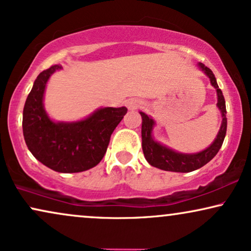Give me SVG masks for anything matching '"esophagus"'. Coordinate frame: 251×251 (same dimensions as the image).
<instances>
[{"instance_id":"obj_1","label":"esophagus","mask_w":251,"mask_h":251,"mask_svg":"<svg viewBox=\"0 0 251 251\" xmlns=\"http://www.w3.org/2000/svg\"><path fill=\"white\" fill-rule=\"evenodd\" d=\"M143 106V101L142 100H138V99H131V100H129L126 102V107L129 108V109H138V108H141Z\"/></svg>"}]
</instances>
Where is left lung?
<instances>
[{
    "instance_id": "obj_1",
    "label": "left lung",
    "mask_w": 251,
    "mask_h": 251,
    "mask_svg": "<svg viewBox=\"0 0 251 251\" xmlns=\"http://www.w3.org/2000/svg\"><path fill=\"white\" fill-rule=\"evenodd\" d=\"M200 69L205 72L208 78L211 79V83L216 88L218 92V107L222 113V125L219 131L216 140L206 150L193 154L178 153L175 151L163 147L162 144L157 143L152 140L151 131H152L153 121L147 114L142 113V149H143L144 157L148 162L154 168H158L165 171L173 172H191L194 170L200 169L201 166L206 165L209 160L214 158V156L219 152L222 143H224L226 132H227V119H226V101L222 94V91L219 88L214 73L212 72L205 65L199 64Z\"/></svg>"
}]
</instances>
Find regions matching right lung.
<instances>
[{
  "label": "right lung",
  "mask_w": 251,
  "mask_h": 251,
  "mask_svg": "<svg viewBox=\"0 0 251 251\" xmlns=\"http://www.w3.org/2000/svg\"><path fill=\"white\" fill-rule=\"evenodd\" d=\"M60 65L39 73L23 109V135L27 149L40 163L57 172H82L94 168L106 153L114 129L126 115V107H107L86 120L55 123L43 107L46 82Z\"/></svg>",
  "instance_id": "add662e5"
}]
</instances>
